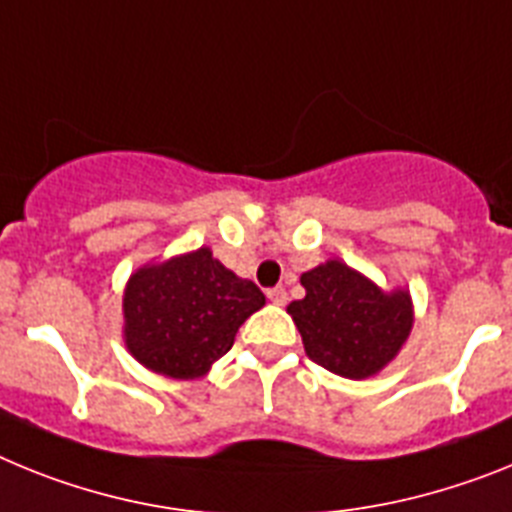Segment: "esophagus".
Returning <instances> with one entry per match:
<instances>
[{"label":"esophagus","mask_w":512,"mask_h":512,"mask_svg":"<svg viewBox=\"0 0 512 512\" xmlns=\"http://www.w3.org/2000/svg\"><path fill=\"white\" fill-rule=\"evenodd\" d=\"M268 299L273 301V304L283 306V304H286V301H288V293H286V288H283V286L268 288Z\"/></svg>","instance_id":"esophagus-1"}]
</instances>
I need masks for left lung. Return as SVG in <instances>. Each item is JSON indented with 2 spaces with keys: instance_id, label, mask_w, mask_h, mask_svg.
Segmentation results:
<instances>
[{
  "instance_id": "8db88e82",
  "label": "left lung",
  "mask_w": 512,
  "mask_h": 512,
  "mask_svg": "<svg viewBox=\"0 0 512 512\" xmlns=\"http://www.w3.org/2000/svg\"><path fill=\"white\" fill-rule=\"evenodd\" d=\"M306 296L288 306L311 361L345 379H366L399 353L412 330V301L384 293L345 262L301 275Z\"/></svg>"
}]
</instances>
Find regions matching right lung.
Returning <instances> with one entry per match:
<instances>
[{
    "label": "right lung",
    "instance_id": "1",
    "mask_svg": "<svg viewBox=\"0 0 512 512\" xmlns=\"http://www.w3.org/2000/svg\"><path fill=\"white\" fill-rule=\"evenodd\" d=\"M262 304L255 283L201 247L131 275L123 296L126 345L151 371L195 379L229 353L244 319Z\"/></svg>",
    "mask_w": 512,
    "mask_h": 512
}]
</instances>
